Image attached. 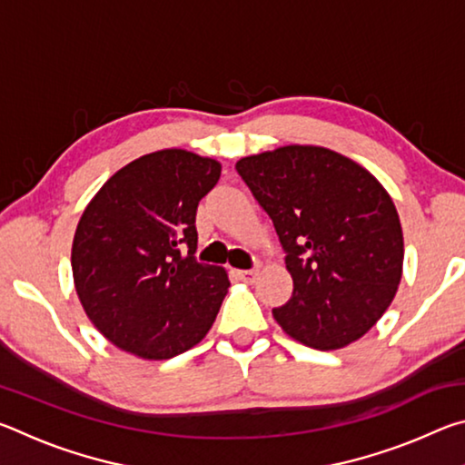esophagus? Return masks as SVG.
Instances as JSON below:
<instances>
[{
    "label": "esophagus",
    "mask_w": 465,
    "mask_h": 465,
    "mask_svg": "<svg viewBox=\"0 0 465 465\" xmlns=\"http://www.w3.org/2000/svg\"><path fill=\"white\" fill-rule=\"evenodd\" d=\"M256 274H258V271H256V269H250V271H238V277H240L242 281H246V282H252V281H254Z\"/></svg>",
    "instance_id": "obj_1"
}]
</instances>
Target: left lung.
<instances>
[{"label":"left lung","mask_w":465,"mask_h":465,"mask_svg":"<svg viewBox=\"0 0 465 465\" xmlns=\"http://www.w3.org/2000/svg\"><path fill=\"white\" fill-rule=\"evenodd\" d=\"M272 219L293 295L272 310L297 342L336 351L390 308L402 279L404 238L371 172L326 147L285 145L235 163Z\"/></svg>","instance_id":"obj_1"}]
</instances>
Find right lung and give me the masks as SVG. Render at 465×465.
Instances as JSON below:
<instances>
[{
    "label": "right lung",
    "mask_w": 465,
    "mask_h": 465,
    "mask_svg": "<svg viewBox=\"0 0 465 465\" xmlns=\"http://www.w3.org/2000/svg\"><path fill=\"white\" fill-rule=\"evenodd\" d=\"M219 176L217 160L162 149L110 176L82 213L72 246L77 297L102 336L131 355L172 359L213 326L230 279L194 258V219Z\"/></svg>",
    "instance_id": "obj_1"
}]
</instances>
